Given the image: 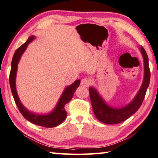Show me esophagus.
Returning a JSON list of instances; mask_svg holds the SVG:
<instances>
[{"label": "esophagus", "instance_id": "1", "mask_svg": "<svg viewBox=\"0 0 158 158\" xmlns=\"http://www.w3.org/2000/svg\"><path fill=\"white\" fill-rule=\"evenodd\" d=\"M90 84H91L90 80L88 78H84L81 81V85H82V86H84V87L89 86Z\"/></svg>", "mask_w": 158, "mask_h": 158}]
</instances>
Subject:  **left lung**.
<instances>
[{
    "label": "left lung",
    "instance_id": "left-lung-1",
    "mask_svg": "<svg viewBox=\"0 0 158 158\" xmlns=\"http://www.w3.org/2000/svg\"><path fill=\"white\" fill-rule=\"evenodd\" d=\"M143 60V79L139 90L132 100L121 107H115L108 105L98 90L94 87H89V93L93 112L99 121L105 124H116L125 121L137 111L143 102L148 89L151 73L148 65V58L143 47L138 46Z\"/></svg>",
    "mask_w": 158,
    "mask_h": 158
}]
</instances>
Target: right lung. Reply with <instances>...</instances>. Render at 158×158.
<instances>
[{
    "label": "right lung",
    "mask_w": 158,
    "mask_h": 158,
    "mask_svg": "<svg viewBox=\"0 0 158 158\" xmlns=\"http://www.w3.org/2000/svg\"><path fill=\"white\" fill-rule=\"evenodd\" d=\"M35 38V36L34 35L30 36L24 44L16 50L12 60L11 71L10 74V85L16 105H17L21 114L26 120H28L32 123L40 125V126L53 127L60 125L65 119L67 112L65 110V106L72 100L76 89L79 86L81 81L80 79L76 80L73 84L66 86L62 94L60 96L59 100H58L55 107L49 113L37 114L29 111L27 108H26L24 105L21 103L20 99L19 98L17 87H16V77H17L18 64L19 63L21 57L22 56L23 53H24L26 48L28 47V45Z\"/></svg>",
    "instance_id": "1"
}]
</instances>
